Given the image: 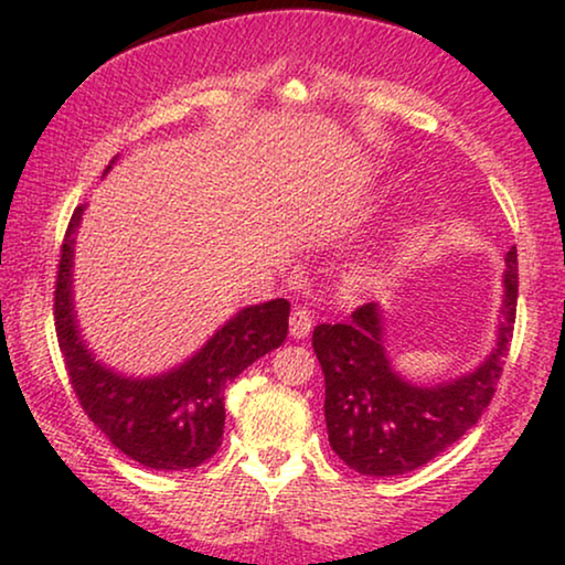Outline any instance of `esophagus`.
I'll return each mask as SVG.
<instances>
[{"label":"esophagus","mask_w":565,"mask_h":565,"mask_svg":"<svg viewBox=\"0 0 565 565\" xmlns=\"http://www.w3.org/2000/svg\"><path fill=\"white\" fill-rule=\"evenodd\" d=\"M311 329H313L311 313H308L306 308H296V311L290 313V337L306 339L308 334H311Z\"/></svg>","instance_id":"obj_1"}]
</instances>
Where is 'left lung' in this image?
<instances>
[{"mask_svg": "<svg viewBox=\"0 0 565 565\" xmlns=\"http://www.w3.org/2000/svg\"><path fill=\"white\" fill-rule=\"evenodd\" d=\"M497 342L481 365L455 381H406L385 352V321L365 303L347 323L313 329V352L327 381L329 445L362 476H401L422 468L466 435L491 404L516 316V246L507 252Z\"/></svg>", "mask_w": 565, "mask_h": 565, "instance_id": "left-lung-1", "label": "left lung"}]
</instances>
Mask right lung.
Here are the masks:
<instances>
[{
    "label": "right lung",
    "instance_id": "1",
    "mask_svg": "<svg viewBox=\"0 0 565 565\" xmlns=\"http://www.w3.org/2000/svg\"><path fill=\"white\" fill-rule=\"evenodd\" d=\"M84 207H76L68 221L53 298L58 347L76 398L97 429L130 460L153 470L203 466L221 447L226 388L252 362L285 342L290 303L275 298L246 306L182 365L149 377L122 375L95 360L76 321L74 236Z\"/></svg>",
    "mask_w": 565,
    "mask_h": 565
}]
</instances>
